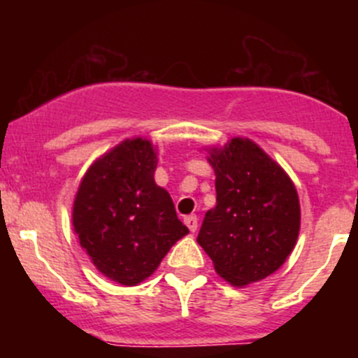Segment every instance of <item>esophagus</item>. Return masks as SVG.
I'll use <instances>...</instances> for the list:
<instances>
[{
	"mask_svg": "<svg viewBox=\"0 0 358 358\" xmlns=\"http://www.w3.org/2000/svg\"><path fill=\"white\" fill-rule=\"evenodd\" d=\"M184 222H186V226L189 228L191 233H194L198 229V217H196V215H187V217H184Z\"/></svg>",
	"mask_w": 358,
	"mask_h": 358,
	"instance_id": "obj_1",
	"label": "esophagus"
}]
</instances>
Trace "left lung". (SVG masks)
I'll use <instances>...</instances> for the list:
<instances>
[{"label":"left lung","instance_id":"8db88e82","mask_svg":"<svg viewBox=\"0 0 358 358\" xmlns=\"http://www.w3.org/2000/svg\"><path fill=\"white\" fill-rule=\"evenodd\" d=\"M205 151L217 198L196 242L219 277L245 287L275 273L294 250L301 228L298 191L287 172L247 137Z\"/></svg>","mask_w":358,"mask_h":358}]
</instances>
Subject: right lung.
I'll return each instance as SVG.
<instances>
[{
	"instance_id": "obj_1",
	"label": "right lung",
	"mask_w": 358,
	"mask_h": 358,
	"mask_svg": "<svg viewBox=\"0 0 358 358\" xmlns=\"http://www.w3.org/2000/svg\"><path fill=\"white\" fill-rule=\"evenodd\" d=\"M157 146L132 137L88 167L73 201V228L92 264L120 285L141 284L186 236L167 189L155 182Z\"/></svg>"
}]
</instances>
